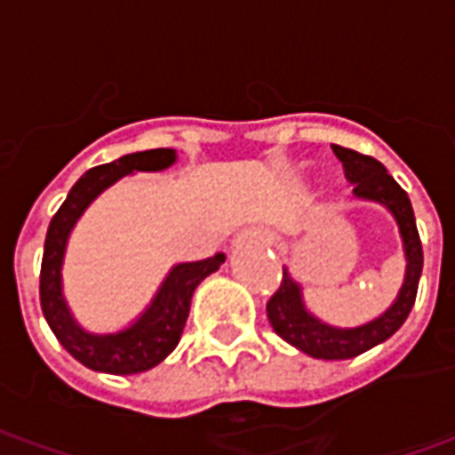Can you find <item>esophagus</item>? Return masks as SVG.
<instances>
[{
	"mask_svg": "<svg viewBox=\"0 0 455 455\" xmlns=\"http://www.w3.org/2000/svg\"><path fill=\"white\" fill-rule=\"evenodd\" d=\"M243 236L253 238V241H260V243H266V246H273V243H275V234H270V231H248Z\"/></svg>",
	"mask_w": 455,
	"mask_h": 455,
	"instance_id": "esophagus-1",
	"label": "esophagus"
}]
</instances>
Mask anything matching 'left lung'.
I'll use <instances>...</instances> for the list:
<instances>
[{
	"instance_id": "8db88e82",
	"label": "left lung",
	"mask_w": 455,
	"mask_h": 455,
	"mask_svg": "<svg viewBox=\"0 0 455 455\" xmlns=\"http://www.w3.org/2000/svg\"><path fill=\"white\" fill-rule=\"evenodd\" d=\"M331 150L336 158L341 160L343 175L353 185V195L380 202L397 219L402 241H404V253H407L404 285H402L395 305L382 316L372 319L368 324L355 326V329H334L307 312L302 305V295H299V285L287 275V270H283L280 287L275 290V295L267 299L266 312L275 334L285 339L287 343H292L299 351H305L307 355L324 358V361H346V358H355L361 353L371 351L378 343L387 341L404 324V319L410 316L414 299H417L424 253H421L419 231H417L410 197L395 182V178L385 170L380 160L363 156L358 150L343 148V146H331Z\"/></svg>"
}]
</instances>
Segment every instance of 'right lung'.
Segmentation results:
<instances>
[{"label": "right lung", "instance_id": "right-lung-1", "mask_svg": "<svg viewBox=\"0 0 455 455\" xmlns=\"http://www.w3.org/2000/svg\"><path fill=\"white\" fill-rule=\"evenodd\" d=\"M172 163H175V150L153 148L129 153L114 163L87 170L51 219V227L45 234L44 263H41V309L65 351L90 371L133 375V372L150 371L153 365L165 361L182 336L195 287L224 263V253H217L207 260L180 263L172 267L165 283L160 285L156 299L146 309V315L119 334H87L75 324V319L68 312L63 287H60V267H63L65 243L75 221L102 189L119 178L133 170H163Z\"/></svg>", "mask_w": 455, "mask_h": 455}]
</instances>
